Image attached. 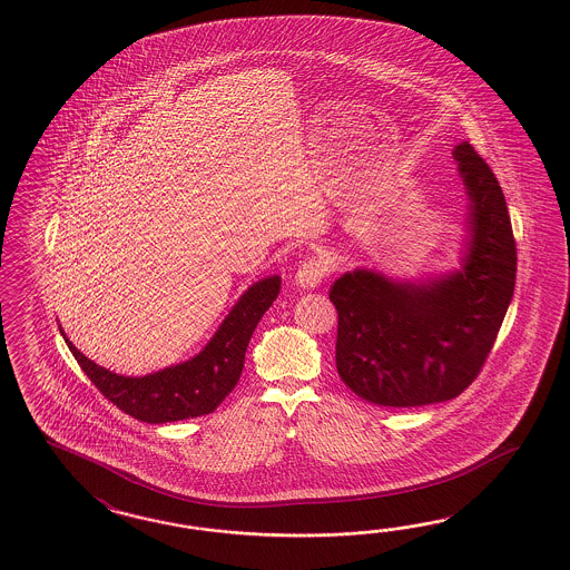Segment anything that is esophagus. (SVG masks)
Returning a JSON list of instances; mask_svg holds the SVG:
<instances>
[{
	"label": "esophagus",
	"mask_w": 570,
	"mask_h": 570,
	"mask_svg": "<svg viewBox=\"0 0 570 570\" xmlns=\"http://www.w3.org/2000/svg\"><path fill=\"white\" fill-rule=\"evenodd\" d=\"M327 276V265L321 262L320 257H306L305 262H301L296 269V284L305 291H311L315 286H320L321 279Z\"/></svg>",
	"instance_id": "esophagus-1"
}]
</instances>
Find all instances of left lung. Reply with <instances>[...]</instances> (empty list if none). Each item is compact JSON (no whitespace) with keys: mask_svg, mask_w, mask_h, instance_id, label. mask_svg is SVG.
I'll return each mask as SVG.
<instances>
[{"mask_svg":"<svg viewBox=\"0 0 570 570\" xmlns=\"http://www.w3.org/2000/svg\"><path fill=\"white\" fill-rule=\"evenodd\" d=\"M453 156L470 195L461 269L420 284L356 269L330 292L337 373L376 405L416 407L458 397L480 375L513 298L517 245L502 189L470 141Z\"/></svg>","mask_w":570,"mask_h":570,"instance_id":"obj_1","label":"left lung"}]
</instances>
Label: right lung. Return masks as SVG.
<instances>
[{
	"mask_svg": "<svg viewBox=\"0 0 570 570\" xmlns=\"http://www.w3.org/2000/svg\"><path fill=\"white\" fill-rule=\"evenodd\" d=\"M279 284V276L255 282L238 298L208 346L191 361L168 366L154 375H115L86 358L66 337L63 330L61 335L95 387L129 416L148 424L206 416L238 383L250 335L265 311L278 298Z\"/></svg>",
	"mask_w": 570,
	"mask_h": 570,
	"instance_id": "obj_1",
	"label": "right lung"
}]
</instances>
